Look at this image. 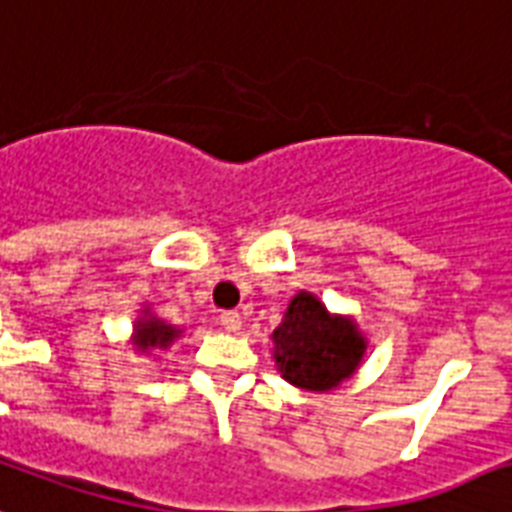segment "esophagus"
<instances>
[{"instance_id":"esophagus-1","label":"esophagus","mask_w":512,"mask_h":512,"mask_svg":"<svg viewBox=\"0 0 512 512\" xmlns=\"http://www.w3.org/2000/svg\"><path fill=\"white\" fill-rule=\"evenodd\" d=\"M221 326L227 328L229 334H237L240 331V326H243V318H240V312H221Z\"/></svg>"}]
</instances>
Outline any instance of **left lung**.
Instances as JSON below:
<instances>
[{
  "mask_svg": "<svg viewBox=\"0 0 512 512\" xmlns=\"http://www.w3.org/2000/svg\"><path fill=\"white\" fill-rule=\"evenodd\" d=\"M277 371L293 387L334 390L355 374L366 355V339L355 320L331 315L315 293L299 291L283 323L272 331Z\"/></svg>",
  "mask_w": 512,
  "mask_h": 512,
  "instance_id": "8db88e82",
  "label": "left lung"
}]
</instances>
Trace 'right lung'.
Returning a JSON list of instances; mask_svg holds the SVG:
<instances>
[{
  "instance_id": "obj_1",
  "label": "right lung",
  "mask_w": 512,
  "mask_h": 512,
  "mask_svg": "<svg viewBox=\"0 0 512 512\" xmlns=\"http://www.w3.org/2000/svg\"><path fill=\"white\" fill-rule=\"evenodd\" d=\"M178 336H181V328L170 326V323H165V320L160 318H154L149 310H144V315H141V318L136 320V326H133V344H136L138 352L168 350Z\"/></svg>"
}]
</instances>
